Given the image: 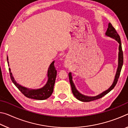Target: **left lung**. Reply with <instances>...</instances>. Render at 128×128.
Returning a JSON list of instances; mask_svg holds the SVG:
<instances>
[{
  "mask_svg": "<svg viewBox=\"0 0 128 128\" xmlns=\"http://www.w3.org/2000/svg\"><path fill=\"white\" fill-rule=\"evenodd\" d=\"M106 35L108 36H110V37H111L112 38L115 39V40L118 41V43H119L118 66V70H117L116 74L115 76V78H114V81L113 82V84H112V86L109 88H108V90L105 91V92H103L102 93V94L97 95V96H85V95L81 94V93H80L77 90V89L75 88L74 84H73V81H72V75H71V73H69V81H70L71 88H72V91L73 94L74 95V96L78 99V100H79L80 101L88 102L95 100H96V99H98L102 98L103 96H104L105 95L108 94V92H111V91L113 89V88H114V86H116L117 82H118V79L119 76H120V74L121 68H122V66L123 64V59H124V58H123V52H122V47H121V42L120 38V36H119L118 33H117L116 29H114V27L112 26V25L110 22H109V24H108V28H107V32H106Z\"/></svg>",
  "mask_w": 128,
  "mask_h": 128,
  "instance_id": "obj_1",
  "label": "left lung"
}]
</instances>
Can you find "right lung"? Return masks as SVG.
<instances>
[{
  "label": "right lung",
  "instance_id": "add662e5",
  "mask_svg": "<svg viewBox=\"0 0 128 128\" xmlns=\"http://www.w3.org/2000/svg\"><path fill=\"white\" fill-rule=\"evenodd\" d=\"M8 60L7 57V60ZM54 63H55V62L54 61L50 66L48 68V73H48L47 76H48V78L47 84L44 85V86H43L42 88H40V89L29 90L27 88L22 87L21 85H18L14 80L12 73L10 72V69L9 68L10 79H11L13 83L14 84V85L18 88V89L26 97L31 99H36V100H44V99L48 98L53 92L54 86L55 82L56 74H57V71H56L55 66H54ZM8 64H9L8 62Z\"/></svg>",
  "mask_w": 128,
  "mask_h": 128
}]
</instances>
